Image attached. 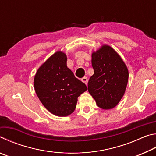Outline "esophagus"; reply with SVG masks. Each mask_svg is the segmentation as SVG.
I'll return each instance as SVG.
<instances>
[{
  "label": "esophagus",
  "mask_w": 156,
  "mask_h": 156,
  "mask_svg": "<svg viewBox=\"0 0 156 156\" xmlns=\"http://www.w3.org/2000/svg\"><path fill=\"white\" fill-rule=\"evenodd\" d=\"M81 81L82 82H83V83L85 84H87V83H88V80H87V77H83V78H81Z\"/></svg>",
  "instance_id": "34e87169"
}]
</instances>
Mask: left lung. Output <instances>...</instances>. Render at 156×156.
<instances>
[{
	"instance_id": "left-lung-1",
	"label": "left lung",
	"mask_w": 156,
	"mask_h": 156,
	"mask_svg": "<svg viewBox=\"0 0 156 156\" xmlns=\"http://www.w3.org/2000/svg\"><path fill=\"white\" fill-rule=\"evenodd\" d=\"M94 73L88 82V91L98 107L108 110L122 99L126 88L129 71L125 62L112 47L103 44L91 54Z\"/></svg>"
}]
</instances>
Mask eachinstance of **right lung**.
<instances>
[{
  "instance_id": "add662e5",
  "label": "right lung",
  "mask_w": 156,
  "mask_h": 156,
  "mask_svg": "<svg viewBox=\"0 0 156 156\" xmlns=\"http://www.w3.org/2000/svg\"><path fill=\"white\" fill-rule=\"evenodd\" d=\"M65 53L58 51L37 70L34 85L36 94L50 113L60 117L72 113L78 97L87 90L67 66Z\"/></svg>"
}]
</instances>
